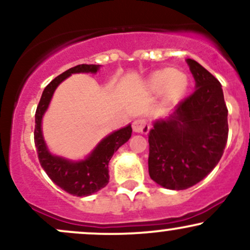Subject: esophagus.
I'll list each match as a JSON object with an SVG mask.
<instances>
[{
    "label": "esophagus",
    "instance_id": "esophagus-1",
    "mask_svg": "<svg viewBox=\"0 0 250 250\" xmlns=\"http://www.w3.org/2000/svg\"><path fill=\"white\" fill-rule=\"evenodd\" d=\"M149 123L145 119H137L133 122V130L135 133L147 134L149 131Z\"/></svg>",
    "mask_w": 250,
    "mask_h": 250
}]
</instances>
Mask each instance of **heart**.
I'll return each mask as SVG.
<instances>
[{
	"label": "heart",
	"mask_w": 250,
	"mask_h": 250,
	"mask_svg": "<svg viewBox=\"0 0 250 250\" xmlns=\"http://www.w3.org/2000/svg\"><path fill=\"white\" fill-rule=\"evenodd\" d=\"M189 85L186 74L175 69H162L151 74L147 80V88L153 94H165L168 100H177L187 91Z\"/></svg>",
	"instance_id": "1"
}]
</instances>
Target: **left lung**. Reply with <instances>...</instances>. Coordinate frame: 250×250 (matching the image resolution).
Instances as JSON below:
<instances>
[{
  "instance_id": "1",
  "label": "left lung",
  "mask_w": 250,
  "mask_h": 250,
  "mask_svg": "<svg viewBox=\"0 0 250 250\" xmlns=\"http://www.w3.org/2000/svg\"><path fill=\"white\" fill-rule=\"evenodd\" d=\"M187 63L195 91L148 135L151 180L171 190L193 187L216 167L228 140V109L217 79L194 60Z\"/></svg>"
}]
</instances>
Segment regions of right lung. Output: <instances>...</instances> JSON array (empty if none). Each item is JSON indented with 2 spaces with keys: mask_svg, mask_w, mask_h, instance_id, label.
<instances>
[{
  "mask_svg": "<svg viewBox=\"0 0 250 250\" xmlns=\"http://www.w3.org/2000/svg\"><path fill=\"white\" fill-rule=\"evenodd\" d=\"M99 69V64H79L55 77L43 90L35 114L34 141L40 163L56 186L74 196H88L108 185L109 161L117 149L130 139L133 129L130 125H128L127 127L113 131L105 136L84 160L71 161L64 157L53 155L48 150L42 134V119L49 107L54 91L60 83L64 81L71 74H96Z\"/></svg>",
  "mask_w": 250,
  "mask_h": 250,
  "instance_id": "add662e5",
  "label": "right lung"
}]
</instances>
